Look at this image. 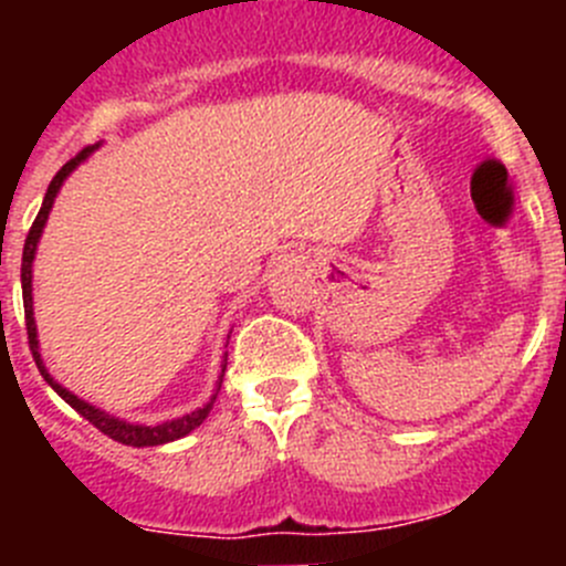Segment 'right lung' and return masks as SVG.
Returning a JSON list of instances; mask_svg holds the SVG:
<instances>
[{
  "mask_svg": "<svg viewBox=\"0 0 566 566\" xmlns=\"http://www.w3.org/2000/svg\"><path fill=\"white\" fill-rule=\"evenodd\" d=\"M98 147H101V142H98V145L84 147V150L78 153L76 158H71V161H67L65 167H62L60 172L54 175V180L49 182V191H45V197H43V208H40L35 224H32L30 235H27L24 256H21V290H24V317H27V334H30V350H32V356H35V364H38V369H40V375H43L45 384H49L51 389L60 394V397L65 399V402L71 405L73 410H76V413H82L84 419L90 421V424L98 427V430L104 432V436H108V438H112V441H117V443H125V447H136V449H142V447H164V443H172V441H177V438H186L188 432H193L199 424H202L205 419H208L210 408H213L216 397H219L221 380H224L227 353H224V361H221V375H219V384H216L213 397H210L208 402L202 405V408L191 410V413L177 416V419H172V421H161V424H153V427L134 424V421L117 419V416L106 413V410H101V408H95V405H90L87 399H82V397H76V394H73V391H67L65 386L56 384V380L51 378L49 369H45V364H43V356H40L35 310H32V262H35L40 235H43V227H45V221H49V213H51V208H54V199H56V193H60L62 182H65L67 177H71V172L78 167V164L87 161V158L93 156V153L98 150Z\"/></svg>",
  "mask_w": 566,
  "mask_h": 566,
  "instance_id": "1",
  "label": "right lung"
}]
</instances>
